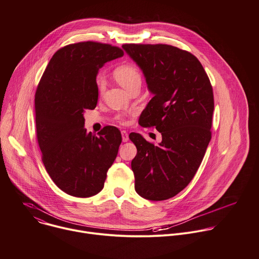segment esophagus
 I'll list each match as a JSON object with an SVG mask.
<instances>
[{"mask_svg":"<svg viewBox=\"0 0 259 259\" xmlns=\"http://www.w3.org/2000/svg\"><path fill=\"white\" fill-rule=\"evenodd\" d=\"M121 134H122V140L124 141V142H126V141H128L129 140V135H128V133L126 132V131H122L121 132Z\"/></svg>","mask_w":259,"mask_h":259,"instance_id":"obj_1","label":"esophagus"}]
</instances>
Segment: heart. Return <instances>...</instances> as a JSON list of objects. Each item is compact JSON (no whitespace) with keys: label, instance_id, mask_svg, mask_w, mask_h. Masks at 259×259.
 Segmentation results:
<instances>
[{"label":"heart","instance_id":"obj_1","mask_svg":"<svg viewBox=\"0 0 259 259\" xmlns=\"http://www.w3.org/2000/svg\"><path fill=\"white\" fill-rule=\"evenodd\" d=\"M115 78L119 82V84L125 88L127 91L137 83H141V75L138 70V68L130 63L120 65L115 69ZM97 86L99 91H102L103 89V83L101 80L97 81Z\"/></svg>","mask_w":259,"mask_h":259}]
</instances>
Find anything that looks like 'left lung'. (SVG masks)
<instances>
[{"label":"left lung","mask_w":259,"mask_h":259,"mask_svg":"<svg viewBox=\"0 0 259 259\" xmlns=\"http://www.w3.org/2000/svg\"><path fill=\"white\" fill-rule=\"evenodd\" d=\"M122 48L142 70L153 98L139 118L156 127L155 145L131 133L137 155L131 162L136 193L163 201L180 193L198 171L211 139L213 90L196 56L170 45L125 44Z\"/></svg>","instance_id":"8db88e82"}]
</instances>
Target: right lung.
<instances>
[{
  "label": "right lung",
  "instance_id": "obj_1",
  "mask_svg": "<svg viewBox=\"0 0 259 259\" xmlns=\"http://www.w3.org/2000/svg\"><path fill=\"white\" fill-rule=\"evenodd\" d=\"M123 55L122 49L108 44L67 45L52 56L36 89L35 127L42 160L54 183L67 195L98 194L117 158L122 142L119 129L104 127L99 136L87 132L84 113L96 107L99 68Z\"/></svg>",
  "mask_w": 259,
  "mask_h": 259
}]
</instances>
